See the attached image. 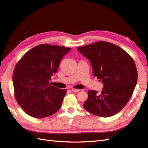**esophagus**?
I'll use <instances>...</instances> for the list:
<instances>
[{
	"mask_svg": "<svg viewBox=\"0 0 148 148\" xmlns=\"http://www.w3.org/2000/svg\"><path fill=\"white\" fill-rule=\"evenodd\" d=\"M80 90L79 89H71V91L74 92H79Z\"/></svg>",
	"mask_w": 148,
	"mask_h": 148,
	"instance_id": "1",
	"label": "esophagus"
}]
</instances>
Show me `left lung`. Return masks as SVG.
<instances>
[{"mask_svg":"<svg viewBox=\"0 0 148 148\" xmlns=\"http://www.w3.org/2000/svg\"><path fill=\"white\" fill-rule=\"evenodd\" d=\"M77 49L90 61L94 76L104 84L100 95L97 91H88L83 108L101 117L117 114L127 104L136 86L135 62L123 49L108 42H96Z\"/></svg>","mask_w":148,"mask_h":148,"instance_id":"8db88e82","label":"left lung"}]
</instances>
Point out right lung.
Listing matches in <instances>:
<instances>
[{
	"label": "right lung",
	"mask_w": 148,
	"mask_h": 148,
	"mask_svg": "<svg viewBox=\"0 0 148 148\" xmlns=\"http://www.w3.org/2000/svg\"><path fill=\"white\" fill-rule=\"evenodd\" d=\"M70 49L40 44L30 49L16 64L13 73L15 96L18 104L31 117H49L60 109L66 89L52 86L49 81Z\"/></svg>",
	"instance_id": "right-lung-1"
}]
</instances>
